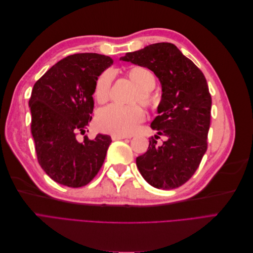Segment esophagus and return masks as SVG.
Returning <instances> with one entry per match:
<instances>
[{
    "label": "esophagus",
    "mask_w": 253,
    "mask_h": 253,
    "mask_svg": "<svg viewBox=\"0 0 253 253\" xmlns=\"http://www.w3.org/2000/svg\"><path fill=\"white\" fill-rule=\"evenodd\" d=\"M125 138H131V137H126L125 135H112L113 140H120V139H125Z\"/></svg>",
    "instance_id": "obj_1"
}]
</instances>
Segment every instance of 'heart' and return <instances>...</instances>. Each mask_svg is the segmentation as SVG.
Listing matches in <instances>:
<instances>
[{
  "label": "heart",
  "instance_id": "obj_1",
  "mask_svg": "<svg viewBox=\"0 0 253 253\" xmlns=\"http://www.w3.org/2000/svg\"><path fill=\"white\" fill-rule=\"evenodd\" d=\"M127 77L138 87L134 101L139 100L143 104L151 103L149 90L155 86V76L147 67L134 66L126 72ZM112 77L109 72L98 78L95 86V97L98 102L104 103L110 98ZM144 119V112L139 105L118 106L110 105L99 111L96 119L98 128L104 133L114 135H129L135 132L137 125Z\"/></svg>",
  "mask_w": 253,
  "mask_h": 253
}]
</instances>
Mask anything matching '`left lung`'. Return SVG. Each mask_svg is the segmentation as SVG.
Returning <instances> with one entry per match:
<instances>
[{"label":"left lung","instance_id":"1","mask_svg":"<svg viewBox=\"0 0 253 253\" xmlns=\"http://www.w3.org/2000/svg\"><path fill=\"white\" fill-rule=\"evenodd\" d=\"M120 60L149 68L162 84L158 116L151 124L157 133L136 158L137 168L154 188H178L195 173L207 151L212 100L205 76L172 43L151 44ZM160 135L164 141L159 145Z\"/></svg>","mask_w":253,"mask_h":253}]
</instances>
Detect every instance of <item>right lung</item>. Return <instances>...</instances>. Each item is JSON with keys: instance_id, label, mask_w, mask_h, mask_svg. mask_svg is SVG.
I'll list each match as a JSON object with an SVG mask.
<instances>
[{"instance_id": "1", "label": "right lung", "mask_w": 253, "mask_h": 253, "mask_svg": "<svg viewBox=\"0 0 253 253\" xmlns=\"http://www.w3.org/2000/svg\"><path fill=\"white\" fill-rule=\"evenodd\" d=\"M113 64V59L85 52L59 61L38 80L29 99L32 134L38 162L60 185L80 188L100 170L112 142L109 135L94 140L84 134L94 110L98 77Z\"/></svg>"}]
</instances>
